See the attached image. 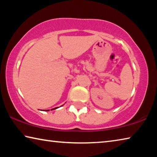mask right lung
<instances>
[{
  "instance_id": "1",
  "label": "right lung",
  "mask_w": 157,
  "mask_h": 157,
  "mask_svg": "<svg viewBox=\"0 0 157 157\" xmlns=\"http://www.w3.org/2000/svg\"><path fill=\"white\" fill-rule=\"evenodd\" d=\"M58 107H55V108H53V109H52L51 110H53V109H57ZM50 109H46V110H45V111H49Z\"/></svg>"
}]
</instances>
